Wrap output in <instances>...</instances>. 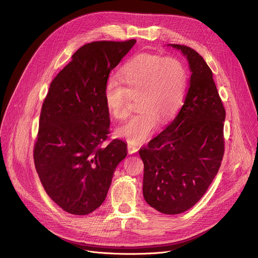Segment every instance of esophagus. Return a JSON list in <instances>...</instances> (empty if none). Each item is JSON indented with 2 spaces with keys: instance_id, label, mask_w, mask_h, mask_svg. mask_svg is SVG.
Instances as JSON below:
<instances>
[{
  "instance_id": "obj_1",
  "label": "esophagus",
  "mask_w": 258,
  "mask_h": 258,
  "mask_svg": "<svg viewBox=\"0 0 258 258\" xmlns=\"http://www.w3.org/2000/svg\"><path fill=\"white\" fill-rule=\"evenodd\" d=\"M127 151H128L130 154H134V153H136V152L138 151V148H137V147H136L135 145L128 144V145H127Z\"/></svg>"
}]
</instances>
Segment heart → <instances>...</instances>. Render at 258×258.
Instances as JSON below:
<instances>
[{
	"label": "heart",
	"mask_w": 258,
	"mask_h": 258,
	"mask_svg": "<svg viewBox=\"0 0 258 258\" xmlns=\"http://www.w3.org/2000/svg\"><path fill=\"white\" fill-rule=\"evenodd\" d=\"M120 79L107 81L104 101L108 112L124 120L131 112L132 99L138 98L139 113L116 130L118 137L139 145L148 140L161 123L178 112L188 89V69L174 56L143 53L131 59L120 70Z\"/></svg>",
	"instance_id": "obj_1"
}]
</instances>
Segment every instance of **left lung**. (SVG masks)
Wrapping results in <instances>:
<instances>
[{
	"label": "left lung",
	"instance_id": "8db88e82",
	"mask_svg": "<svg viewBox=\"0 0 258 258\" xmlns=\"http://www.w3.org/2000/svg\"><path fill=\"white\" fill-rule=\"evenodd\" d=\"M189 88L179 112L139 154L144 162L143 195L151 207L178 214L194 206L218 172L225 152L226 110L202 56L183 45Z\"/></svg>",
	"mask_w": 258,
	"mask_h": 258
}]
</instances>
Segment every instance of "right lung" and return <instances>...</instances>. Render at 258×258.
<instances>
[{"mask_svg":"<svg viewBox=\"0 0 258 258\" xmlns=\"http://www.w3.org/2000/svg\"><path fill=\"white\" fill-rule=\"evenodd\" d=\"M136 44L100 41L81 47L50 85L33 148L36 172L64 211L86 215L104 202L126 144L108 139L104 101L109 73Z\"/></svg>","mask_w":258,"mask_h":258,"instance_id":"right-lung-1","label":"right lung"}]
</instances>
